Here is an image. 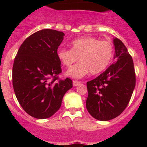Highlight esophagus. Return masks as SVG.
<instances>
[{"label":"esophagus","instance_id":"1","mask_svg":"<svg viewBox=\"0 0 147 147\" xmlns=\"http://www.w3.org/2000/svg\"><path fill=\"white\" fill-rule=\"evenodd\" d=\"M81 83H82L81 82H80V81H76V80L73 81V85H74V86H78V85H80Z\"/></svg>","mask_w":147,"mask_h":147}]
</instances>
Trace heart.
Instances as JSON below:
<instances>
[{
    "label": "heart",
    "mask_w": 147,
    "mask_h": 147,
    "mask_svg": "<svg viewBox=\"0 0 147 147\" xmlns=\"http://www.w3.org/2000/svg\"><path fill=\"white\" fill-rule=\"evenodd\" d=\"M71 49L60 48L57 50V57L62 65L69 67L74 62L81 60L71 67L67 72L68 76L82 78L90 71L98 74L105 71L113 55V45L108 40H100L93 37H84L73 40Z\"/></svg>",
    "instance_id": "b5f03b06"
}]
</instances>
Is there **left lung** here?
Segmentation results:
<instances>
[{"label": "left lung", "mask_w": 147, "mask_h": 147, "mask_svg": "<svg viewBox=\"0 0 147 147\" xmlns=\"http://www.w3.org/2000/svg\"><path fill=\"white\" fill-rule=\"evenodd\" d=\"M117 62L96 79L87 82L86 108L94 119L109 121L121 113L128 105L136 86L133 60L124 44L114 39Z\"/></svg>", "instance_id": "left-lung-1"}]
</instances>
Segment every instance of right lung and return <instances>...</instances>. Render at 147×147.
<instances>
[{
    "label": "right lung",
    "mask_w": 147,
    "mask_h": 147,
    "mask_svg": "<svg viewBox=\"0 0 147 147\" xmlns=\"http://www.w3.org/2000/svg\"><path fill=\"white\" fill-rule=\"evenodd\" d=\"M64 33L42 29L27 37L18 50L12 67V84L18 102L34 118L47 119L61 107L73 87L69 78L60 80L57 49Z\"/></svg>",
    "instance_id": "add662e5"
}]
</instances>
